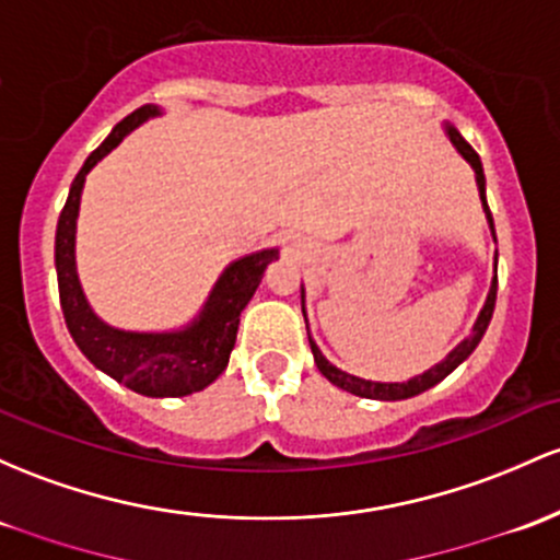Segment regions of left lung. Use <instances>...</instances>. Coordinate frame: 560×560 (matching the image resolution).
Instances as JSON below:
<instances>
[{"label": "left lung", "instance_id": "1", "mask_svg": "<svg viewBox=\"0 0 560 560\" xmlns=\"http://www.w3.org/2000/svg\"><path fill=\"white\" fill-rule=\"evenodd\" d=\"M446 135H450V140L454 143V149L463 153L465 162L470 164L472 172H476V183H478V194H481V205H483V212H487V220H489V229H491V236H494V220H491V212H489V205H487V177H483V167H481V159H478V153L470 149L468 140L463 138L457 130H454L452 125H446ZM497 242V236H494ZM494 268H497V257H494ZM300 298H303V305H305V290H300ZM494 303H497V276L494 281H491V290H489V298H487V305H483L481 316H478V322L472 324V335L465 337L463 342H459L457 348L452 350L450 355H446L441 364H435L433 370L417 374V377L407 380V383H372V380H361V377H353V374L337 370V366H331L327 359L322 355V350H318L316 342L311 340L308 335V342H311V350H313V361H316L318 372L324 374V377L329 380L331 385H337V388L353 393V396H361V398H377V401H401V398H411L417 396V393L433 388V385H439L441 380L446 377V374H452L457 370L459 364H463L465 359L476 350L478 342H481L483 331H487L489 322H491V313H494ZM303 316H305V308H303ZM305 327H308V318H305Z\"/></svg>", "mask_w": 560, "mask_h": 560}]
</instances>
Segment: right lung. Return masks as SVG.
<instances>
[{"mask_svg": "<svg viewBox=\"0 0 560 560\" xmlns=\"http://www.w3.org/2000/svg\"><path fill=\"white\" fill-rule=\"evenodd\" d=\"M159 114H162L159 106L135 108L90 153L84 167L73 177L69 199L60 212L58 231H55V270H58L60 308H63L66 327L92 364L140 396L180 398L205 390L229 366L231 350L236 346L238 316L260 287L266 268L279 260V249H262L231 262L207 298L205 308L186 329L127 331L108 327L92 313L82 284H79L77 257H73L84 177L106 153H110V149L121 143L125 135Z\"/></svg>", "mask_w": 560, "mask_h": 560, "instance_id": "add662e5", "label": "right lung"}]
</instances>
